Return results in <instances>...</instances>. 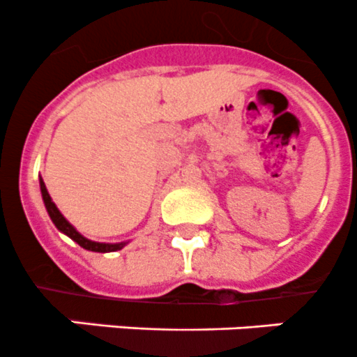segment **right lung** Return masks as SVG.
<instances>
[{"label":"right lung","mask_w":357,"mask_h":357,"mask_svg":"<svg viewBox=\"0 0 357 357\" xmlns=\"http://www.w3.org/2000/svg\"><path fill=\"white\" fill-rule=\"evenodd\" d=\"M40 189H41V197H43L45 208H47L48 215H50V218H52V222L55 224V227H57L60 232H63L66 236H69V238L73 239L74 243H77L81 248L88 250V252L109 253V252H118V250H121L123 246H126V241H123V243H98V241H91V239L84 238V236L79 234V232L76 231V227H74L73 224H69V220H67V218L63 217L62 213H60L57 204L52 201L50 194H48V190H47V185H45L43 178H41V177H40Z\"/></svg>","instance_id":"add662e5"}]
</instances>
